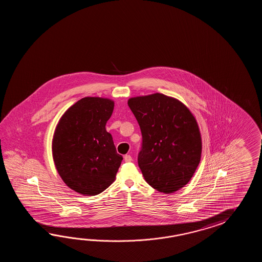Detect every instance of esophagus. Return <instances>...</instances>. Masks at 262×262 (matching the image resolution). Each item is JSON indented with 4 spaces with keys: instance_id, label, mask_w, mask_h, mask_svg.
Returning a JSON list of instances; mask_svg holds the SVG:
<instances>
[{
    "instance_id": "34e87169",
    "label": "esophagus",
    "mask_w": 262,
    "mask_h": 262,
    "mask_svg": "<svg viewBox=\"0 0 262 262\" xmlns=\"http://www.w3.org/2000/svg\"><path fill=\"white\" fill-rule=\"evenodd\" d=\"M124 161L125 162H131L133 159H132V156H129V155H126V156H124Z\"/></svg>"
}]
</instances>
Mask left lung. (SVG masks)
Instances as JSON below:
<instances>
[{
	"instance_id": "8db88e82",
	"label": "left lung",
	"mask_w": 262,
	"mask_h": 262,
	"mask_svg": "<svg viewBox=\"0 0 262 262\" xmlns=\"http://www.w3.org/2000/svg\"><path fill=\"white\" fill-rule=\"evenodd\" d=\"M128 106L142 135L138 163L145 181L166 194L184 187L201 161V133L192 113L162 94L134 97Z\"/></svg>"
}]
</instances>
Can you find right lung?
<instances>
[{"label": "right lung", "instance_id": "right-lung-1", "mask_svg": "<svg viewBox=\"0 0 262 262\" xmlns=\"http://www.w3.org/2000/svg\"><path fill=\"white\" fill-rule=\"evenodd\" d=\"M113 107L110 99L85 97L67 110L56 127L52 142L56 168L67 186L82 195L106 190L123 160L106 130Z\"/></svg>", "mask_w": 262, "mask_h": 262}]
</instances>
